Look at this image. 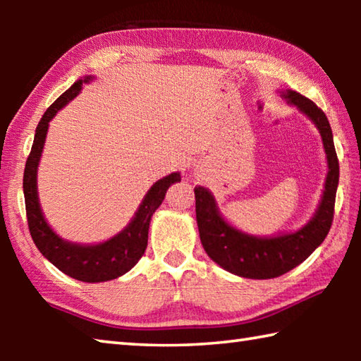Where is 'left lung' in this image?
Listing matches in <instances>:
<instances>
[{
  "mask_svg": "<svg viewBox=\"0 0 361 361\" xmlns=\"http://www.w3.org/2000/svg\"><path fill=\"white\" fill-rule=\"evenodd\" d=\"M280 97L307 116L320 132L326 154L328 173L319 207L302 228L283 234L259 237L237 229L219 213L213 194L195 186V218L202 247L219 267L245 279H274L301 264L322 245L333 223L336 191L339 183V162L333 132L325 113L314 102L295 90H282Z\"/></svg>",
  "mask_w": 361,
  "mask_h": 361,
  "instance_id": "left-lung-1",
  "label": "left lung"
}]
</instances>
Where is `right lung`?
Segmentation results:
<instances>
[{"label": "right lung", "instance_id": "right-lung-1", "mask_svg": "<svg viewBox=\"0 0 361 361\" xmlns=\"http://www.w3.org/2000/svg\"><path fill=\"white\" fill-rule=\"evenodd\" d=\"M95 76L89 75L71 85L42 114L35 132L32 152L27 159L23 172V195L30 234L41 255L51 261L59 271L79 282L99 283L118 279L129 272L142 258L148 245V231L151 216L166 197L167 189L176 181H181L180 172H173L157 180L140 204L130 223L111 239L100 243H76L65 240L46 221L38 195V166L44 148L49 122L54 119L60 109L68 105L81 92L82 84L94 81Z\"/></svg>", "mask_w": 361, "mask_h": 361}]
</instances>
